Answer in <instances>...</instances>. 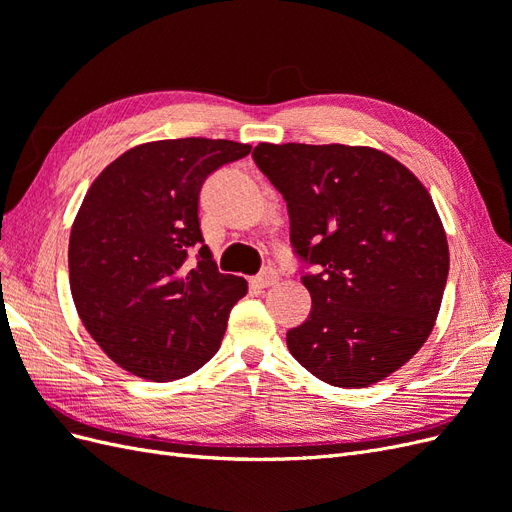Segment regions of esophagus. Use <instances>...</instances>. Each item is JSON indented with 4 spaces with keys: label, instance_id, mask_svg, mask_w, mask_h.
<instances>
[{
    "label": "esophagus",
    "instance_id": "1",
    "mask_svg": "<svg viewBox=\"0 0 512 512\" xmlns=\"http://www.w3.org/2000/svg\"><path fill=\"white\" fill-rule=\"evenodd\" d=\"M277 280H280V275H277L275 269H265L262 273H258L254 280H252V286L256 288H269V286H275Z\"/></svg>",
    "mask_w": 512,
    "mask_h": 512
}]
</instances>
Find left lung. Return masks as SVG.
Instances as JSON below:
<instances>
[{
  "label": "left lung",
  "mask_w": 512,
  "mask_h": 512,
  "mask_svg": "<svg viewBox=\"0 0 512 512\" xmlns=\"http://www.w3.org/2000/svg\"><path fill=\"white\" fill-rule=\"evenodd\" d=\"M254 162L286 200L312 312L286 333L316 378L363 389L421 350L436 324L448 243L414 173L371 147L260 143Z\"/></svg>",
  "instance_id": "8db88e82"
}]
</instances>
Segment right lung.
<instances>
[{"instance_id": "obj_1", "label": "right lung", "mask_w": 512, "mask_h": 512, "mask_svg": "<svg viewBox=\"0 0 512 512\" xmlns=\"http://www.w3.org/2000/svg\"><path fill=\"white\" fill-rule=\"evenodd\" d=\"M250 151L194 136L136 145L87 190L68 245L72 299L89 335L130 374L179 380L220 350L247 282L218 271L198 194L213 170Z\"/></svg>"}]
</instances>
